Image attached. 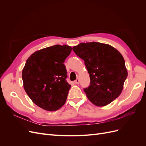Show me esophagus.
<instances>
[{
	"label": "esophagus",
	"instance_id": "obj_1",
	"mask_svg": "<svg viewBox=\"0 0 146 146\" xmlns=\"http://www.w3.org/2000/svg\"><path fill=\"white\" fill-rule=\"evenodd\" d=\"M79 82H80V80H79V79H78V78H77L76 80L74 81V83H76V84H78V83H79Z\"/></svg>",
	"mask_w": 146,
	"mask_h": 146
}]
</instances>
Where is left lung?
Segmentation results:
<instances>
[{
	"mask_svg": "<svg viewBox=\"0 0 146 146\" xmlns=\"http://www.w3.org/2000/svg\"><path fill=\"white\" fill-rule=\"evenodd\" d=\"M72 49L85 61L90 74V85L83 89L88 99L99 107L116 99L121 93L128 75L121 53L111 46L98 42H82Z\"/></svg>",
	"mask_w": 146,
	"mask_h": 146,
	"instance_id": "left-lung-1",
	"label": "left lung"
}]
</instances>
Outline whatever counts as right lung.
<instances>
[{"mask_svg": "<svg viewBox=\"0 0 146 146\" xmlns=\"http://www.w3.org/2000/svg\"><path fill=\"white\" fill-rule=\"evenodd\" d=\"M71 50L67 45H55L34 52L26 61L22 73L24 90L47 111L58 110L66 102L70 85L64 62Z\"/></svg>", "mask_w": 146, "mask_h": 146, "instance_id": "1", "label": "right lung"}]
</instances>
